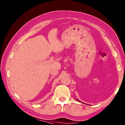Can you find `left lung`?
I'll list each match as a JSON object with an SVG mask.
<instances>
[{"label": "left lung", "mask_w": 125, "mask_h": 125, "mask_svg": "<svg viewBox=\"0 0 125 125\" xmlns=\"http://www.w3.org/2000/svg\"><path fill=\"white\" fill-rule=\"evenodd\" d=\"M78 101H79V100H78Z\"/></svg>", "instance_id": "1"}]
</instances>
